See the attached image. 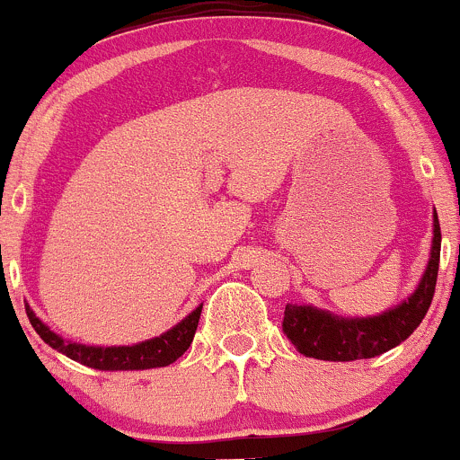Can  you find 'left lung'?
<instances>
[{"label": "left lung", "instance_id": "8db88e82", "mask_svg": "<svg viewBox=\"0 0 460 460\" xmlns=\"http://www.w3.org/2000/svg\"><path fill=\"white\" fill-rule=\"evenodd\" d=\"M441 261V226L434 210V236L429 261L420 277L419 288L399 305L387 312L366 319L330 314L312 305H292L288 303L283 312V332L292 341L303 357L321 361H357L372 358L399 343L414 332L428 314L434 299Z\"/></svg>", "mask_w": 460, "mask_h": 460}]
</instances>
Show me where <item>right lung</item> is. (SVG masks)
Instances as JSON below:
<instances>
[{"instance_id":"obj_1","label":"right lung","mask_w":460,"mask_h":460,"mask_svg":"<svg viewBox=\"0 0 460 460\" xmlns=\"http://www.w3.org/2000/svg\"><path fill=\"white\" fill-rule=\"evenodd\" d=\"M201 307L192 310L183 321H179L172 330L164 332L155 339L141 341L137 345H119V348H94V345L73 343V341H64L59 334H55L35 312L31 305H26V314L31 319V325L35 332L49 343L57 352L66 354L73 361L82 363V366L93 367V370H150V367H165L170 363L177 361L188 348H190L192 339H195L199 316H201Z\"/></svg>"}]
</instances>
